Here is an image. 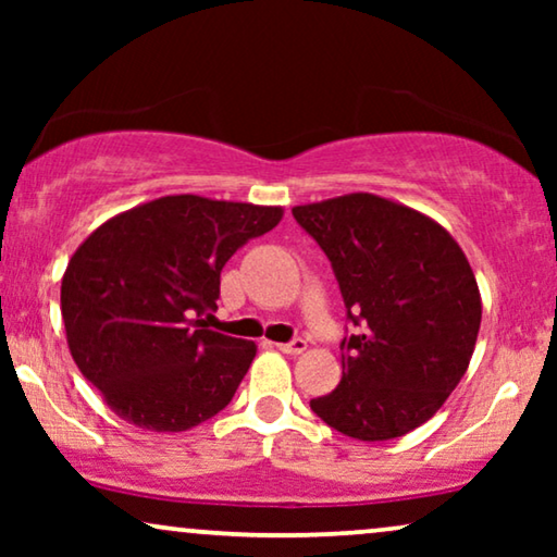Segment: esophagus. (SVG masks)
I'll return each instance as SVG.
<instances>
[{
    "mask_svg": "<svg viewBox=\"0 0 557 557\" xmlns=\"http://www.w3.org/2000/svg\"><path fill=\"white\" fill-rule=\"evenodd\" d=\"M276 347L284 355H301V352H307V339H292V342H284V345H276Z\"/></svg>",
    "mask_w": 557,
    "mask_h": 557,
    "instance_id": "obj_1",
    "label": "esophagus"
}]
</instances>
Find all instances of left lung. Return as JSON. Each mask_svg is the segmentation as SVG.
Here are the masks:
<instances>
[{
    "label": "left lung",
    "instance_id": "8db88e82",
    "mask_svg": "<svg viewBox=\"0 0 557 557\" xmlns=\"http://www.w3.org/2000/svg\"><path fill=\"white\" fill-rule=\"evenodd\" d=\"M292 212L332 261L360 326L342 339L339 385L311 410L357 441L406 436L436 416L474 355L482 296L467 256L436 220L380 195Z\"/></svg>",
    "mask_w": 557,
    "mask_h": 557
}]
</instances>
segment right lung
Segmentation results:
<instances>
[{
  "instance_id": "1",
  "label": "right lung",
  "mask_w": 557,
  "mask_h": 557,
  "mask_svg": "<svg viewBox=\"0 0 557 557\" xmlns=\"http://www.w3.org/2000/svg\"><path fill=\"white\" fill-rule=\"evenodd\" d=\"M284 208L166 195L98 225L60 286L65 337L83 377L113 413L180 433L233 400L256 342L205 330L220 271L243 243L273 231Z\"/></svg>"
}]
</instances>
